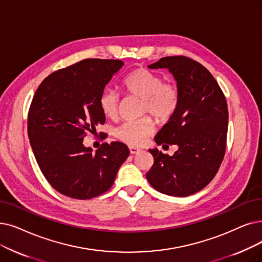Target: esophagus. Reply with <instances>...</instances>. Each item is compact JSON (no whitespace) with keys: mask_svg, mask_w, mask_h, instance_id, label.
Here are the masks:
<instances>
[{"mask_svg":"<svg viewBox=\"0 0 262 262\" xmlns=\"http://www.w3.org/2000/svg\"><path fill=\"white\" fill-rule=\"evenodd\" d=\"M129 152L132 155H134V154L139 153L140 149H138V147H136V146H129Z\"/></svg>","mask_w":262,"mask_h":262,"instance_id":"obj_1","label":"esophagus"}]
</instances>
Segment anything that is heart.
<instances>
[{
    "label": "heart",
    "instance_id": "1",
    "mask_svg": "<svg viewBox=\"0 0 262 262\" xmlns=\"http://www.w3.org/2000/svg\"><path fill=\"white\" fill-rule=\"evenodd\" d=\"M122 88L128 95L142 99V115L151 113L158 122H167L177 112L180 104V89L174 82H163V78L144 68L128 73L122 80ZM98 104L101 112L115 119L119 115L120 96L112 90L100 94ZM154 121L144 117L137 121L125 122L116 129V137L132 146L142 145L154 133Z\"/></svg>",
    "mask_w": 262,
    "mask_h": 262
}]
</instances>
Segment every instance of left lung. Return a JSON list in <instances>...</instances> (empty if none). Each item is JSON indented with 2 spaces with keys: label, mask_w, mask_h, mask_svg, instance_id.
I'll return each instance as SVG.
<instances>
[{
  "label": "left lung",
  "mask_w": 262,
  "mask_h": 262,
  "mask_svg": "<svg viewBox=\"0 0 262 262\" xmlns=\"http://www.w3.org/2000/svg\"><path fill=\"white\" fill-rule=\"evenodd\" d=\"M168 68L180 89L174 116L155 136L158 145L176 144L172 156L150 149L154 164L146 180L158 191L186 197L206 187L226 152L228 107L217 81L206 67L184 55L165 56L149 65Z\"/></svg>",
  "instance_id": "obj_1"
}]
</instances>
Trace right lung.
I'll return each instance as SVG.
<instances>
[{"label":"right lung","instance_id":"right-lung-1","mask_svg":"<svg viewBox=\"0 0 262 262\" xmlns=\"http://www.w3.org/2000/svg\"><path fill=\"white\" fill-rule=\"evenodd\" d=\"M120 60L85 59L46 77L32 99L28 135L42 174L62 195L86 200L106 192L129 155L122 142H104L96 153L83 145L104 124L98 99L122 67Z\"/></svg>","mask_w":262,"mask_h":262}]
</instances>
